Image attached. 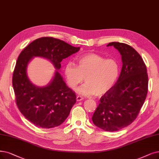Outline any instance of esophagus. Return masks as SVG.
Instances as JSON below:
<instances>
[{
    "instance_id": "1",
    "label": "esophagus",
    "mask_w": 159,
    "mask_h": 159,
    "mask_svg": "<svg viewBox=\"0 0 159 159\" xmlns=\"http://www.w3.org/2000/svg\"><path fill=\"white\" fill-rule=\"evenodd\" d=\"M84 99L83 97H81V96H77V97H76V100H77V101H81Z\"/></svg>"
}]
</instances>
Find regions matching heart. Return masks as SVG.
Wrapping results in <instances>:
<instances>
[{"instance_id":"b5f03b06","label":"heart","mask_w":159,"mask_h":159,"mask_svg":"<svg viewBox=\"0 0 159 159\" xmlns=\"http://www.w3.org/2000/svg\"><path fill=\"white\" fill-rule=\"evenodd\" d=\"M119 75L118 62L113 59H105L95 53H89L77 59V66L68 62L65 68L68 85L74 89L84 80V84L77 89L84 96L101 95L115 85Z\"/></svg>"}]
</instances>
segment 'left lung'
<instances>
[{
    "mask_svg": "<svg viewBox=\"0 0 159 159\" xmlns=\"http://www.w3.org/2000/svg\"><path fill=\"white\" fill-rule=\"evenodd\" d=\"M121 56L119 77L100 99L92 117L95 126L105 131H117L130 125L136 118L148 93L147 68L141 56L130 46L110 42Z\"/></svg>",
    "mask_w": 159,
    "mask_h": 159,
    "instance_id": "1",
    "label": "left lung"
}]
</instances>
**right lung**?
I'll return each instance as SVG.
<instances>
[{"label": "right lung", "mask_w": 159, "mask_h": 159, "mask_svg": "<svg viewBox=\"0 0 159 159\" xmlns=\"http://www.w3.org/2000/svg\"><path fill=\"white\" fill-rule=\"evenodd\" d=\"M80 49L59 39L42 37L32 42L19 55L12 84L18 108L32 123L41 128H53L63 123L69 116L76 95L66 85L59 70L62 59ZM35 56L49 60L56 69L46 86H35L28 77V65Z\"/></svg>", "instance_id": "right-lung-1"}]
</instances>
